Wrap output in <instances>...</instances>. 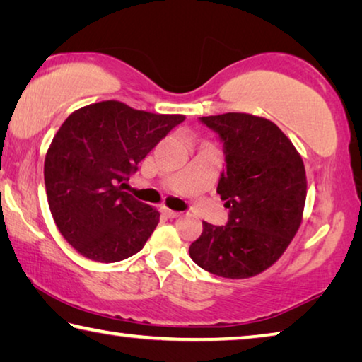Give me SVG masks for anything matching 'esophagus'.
<instances>
[{"mask_svg": "<svg viewBox=\"0 0 362 362\" xmlns=\"http://www.w3.org/2000/svg\"><path fill=\"white\" fill-rule=\"evenodd\" d=\"M163 212H164V216L169 217V218H177V217H180V212H177V211H170V209H168V207H164Z\"/></svg>", "mask_w": 362, "mask_h": 362, "instance_id": "esophagus-1", "label": "esophagus"}]
</instances>
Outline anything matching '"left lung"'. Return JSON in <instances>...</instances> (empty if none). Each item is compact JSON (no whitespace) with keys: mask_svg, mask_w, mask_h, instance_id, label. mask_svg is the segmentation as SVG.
I'll list each match as a JSON object with an SVG mask.
<instances>
[{"mask_svg":"<svg viewBox=\"0 0 362 362\" xmlns=\"http://www.w3.org/2000/svg\"><path fill=\"white\" fill-rule=\"evenodd\" d=\"M199 121L223 144L226 168L217 193L230 212L226 225L203 222L189 257L217 276H255L283 255L302 222L303 161L284 132L265 118L223 113Z\"/></svg>","mask_w":362,"mask_h":362,"instance_id":"obj_1","label":"left lung"}]
</instances>
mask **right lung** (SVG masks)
<instances>
[{"instance_id":"1","label":"right lung","mask_w":362,"mask_h":362,"mask_svg":"<svg viewBox=\"0 0 362 362\" xmlns=\"http://www.w3.org/2000/svg\"><path fill=\"white\" fill-rule=\"evenodd\" d=\"M185 119L105 100L71 113L45 159L49 209L79 254L113 263L137 254L159 212L122 192L139 163Z\"/></svg>"}]
</instances>
